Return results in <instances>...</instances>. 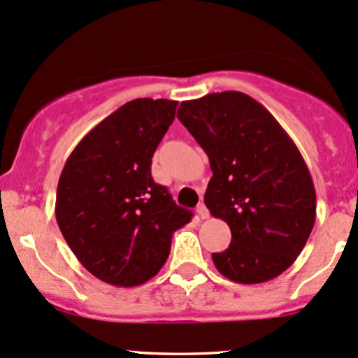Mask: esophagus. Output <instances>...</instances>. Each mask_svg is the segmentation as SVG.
<instances>
[{
	"mask_svg": "<svg viewBox=\"0 0 358 358\" xmlns=\"http://www.w3.org/2000/svg\"><path fill=\"white\" fill-rule=\"evenodd\" d=\"M197 215H199V219H207L209 217V210H207V207L203 206V203H200V206L197 207Z\"/></svg>",
	"mask_w": 358,
	"mask_h": 358,
	"instance_id": "esophagus-1",
	"label": "esophagus"
}]
</instances>
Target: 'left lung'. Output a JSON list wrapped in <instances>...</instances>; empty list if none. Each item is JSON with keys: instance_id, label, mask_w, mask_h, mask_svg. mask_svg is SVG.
Segmentation results:
<instances>
[{"instance_id": "1", "label": "left lung", "mask_w": 358, "mask_h": 358, "mask_svg": "<svg viewBox=\"0 0 358 358\" xmlns=\"http://www.w3.org/2000/svg\"><path fill=\"white\" fill-rule=\"evenodd\" d=\"M176 117L209 156L203 202L231 229L229 246L212 253L215 268L248 285L284 273L316 221V190L294 141L241 92L182 101Z\"/></svg>"}]
</instances>
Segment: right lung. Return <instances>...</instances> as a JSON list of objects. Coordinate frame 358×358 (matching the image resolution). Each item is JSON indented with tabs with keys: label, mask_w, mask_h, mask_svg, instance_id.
<instances>
[{
	"label": "right lung",
	"mask_w": 358,
	"mask_h": 358,
	"mask_svg": "<svg viewBox=\"0 0 358 358\" xmlns=\"http://www.w3.org/2000/svg\"><path fill=\"white\" fill-rule=\"evenodd\" d=\"M176 105L163 98L127 101L80 141L59 176V229L81 265L110 285L134 287L155 277L173 233L192 219L151 176Z\"/></svg>",
	"instance_id": "obj_1"
}]
</instances>
